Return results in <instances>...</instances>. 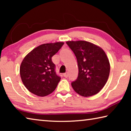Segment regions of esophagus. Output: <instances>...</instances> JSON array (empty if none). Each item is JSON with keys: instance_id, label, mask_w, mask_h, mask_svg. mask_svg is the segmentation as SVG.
Here are the masks:
<instances>
[{"instance_id": "1", "label": "esophagus", "mask_w": 131, "mask_h": 131, "mask_svg": "<svg viewBox=\"0 0 131 131\" xmlns=\"http://www.w3.org/2000/svg\"><path fill=\"white\" fill-rule=\"evenodd\" d=\"M63 75V76H64V77H66V78H67V77H68V73L67 72L65 73H64Z\"/></svg>"}]
</instances>
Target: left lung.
I'll return each mask as SVG.
<instances>
[{"mask_svg": "<svg viewBox=\"0 0 131 131\" xmlns=\"http://www.w3.org/2000/svg\"><path fill=\"white\" fill-rule=\"evenodd\" d=\"M66 44L78 64V77L71 83L73 90L85 97L97 94L105 86L110 73L109 61L105 51L85 41H69Z\"/></svg>", "mask_w": 131, "mask_h": 131, "instance_id": "8db88e82", "label": "left lung"}]
</instances>
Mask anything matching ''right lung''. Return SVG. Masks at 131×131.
<instances>
[{"mask_svg":"<svg viewBox=\"0 0 131 131\" xmlns=\"http://www.w3.org/2000/svg\"><path fill=\"white\" fill-rule=\"evenodd\" d=\"M64 43L43 44L24 58L20 66V76L25 87L39 96H45L54 91L61 77L55 72L52 57Z\"/></svg>","mask_w":131,"mask_h":131,"instance_id":"obj_1","label":"right lung"}]
</instances>
